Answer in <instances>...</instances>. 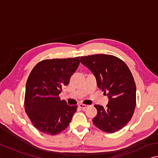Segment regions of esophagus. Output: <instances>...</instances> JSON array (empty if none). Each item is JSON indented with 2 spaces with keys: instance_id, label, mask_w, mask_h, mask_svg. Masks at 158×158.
Wrapping results in <instances>:
<instances>
[{
  "instance_id": "1",
  "label": "esophagus",
  "mask_w": 158,
  "mask_h": 158,
  "mask_svg": "<svg viewBox=\"0 0 158 158\" xmlns=\"http://www.w3.org/2000/svg\"><path fill=\"white\" fill-rule=\"evenodd\" d=\"M79 107L81 109H82V110H85V109H86L87 107H89V106H88V105L79 104Z\"/></svg>"
}]
</instances>
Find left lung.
I'll list each match as a JSON object with an SVG mask.
<instances>
[{
	"label": "left lung",
	"mask_w": 158,
	"mask_h": 158,
	"mask_svg": "<svg viewBox=\"0 0 158 158\" xmlns=\"http://www.w3.org/2000/svg\"><path fill=\"white\" fill-rule=\"evenodd\" d=\"M80 62L96 77L97 86L109 99L106 108L95 105V126L107 133H114L128 124L136 107V89L134 77L126 63L111 55L82 56Z\"/></svg>",
	"instance_id": "left-lung-1"
}]
</instances>
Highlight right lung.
Listing matches in <instances>:
<instances>
[{
    "mask_svg": "<svg viewBox=\"0 0 158 158\" xmlns=\"http://www.w3.org/2000/svg\"><path fill=\"white\" fill-rule=\"evenodd\" d=\"M79 63V57L44 60L31 70L26 84L24 109L35 128L42 133L58 134L71 122L77 106H68L59 95Z\"/></svg>",
    "mask_w": 158,
    "mask_h": 158,
    "instance_id": "right-lung-1",
    "label": "right lung"
}]
</instances>
